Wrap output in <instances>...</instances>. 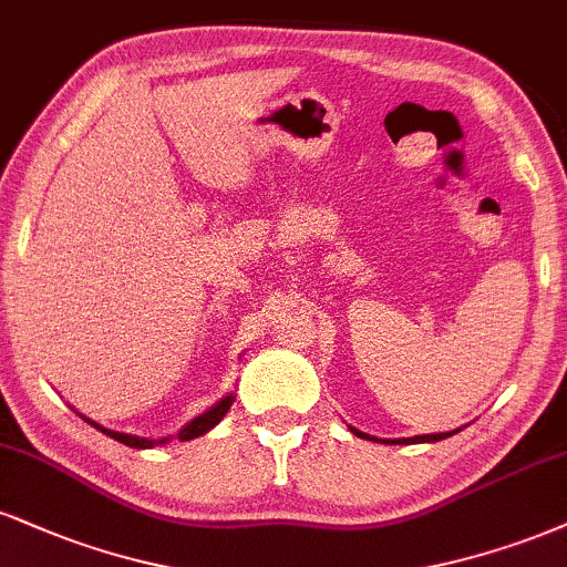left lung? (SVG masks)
<instances>
[{
  "mask_svg": "<svg viewBox=\"0 0 567 567\" xmlns=\"http://www.w3.org/2000/svg\"><path fill=\"white\" fill-rule=\"evenodd\" d=\"M349 431H352L354 436L368 439V442H381V444H431V442H442V439H446V436H454V433L463 431V429H454L446 433H423V436H410V439H375V436H370V433L358 431L354 425H349Z\"/></svg>",
  "mask_w": 567,
  "mask_h": 567,
  "instance_id": "1",
  "label": "left lung"
}]
</instances>
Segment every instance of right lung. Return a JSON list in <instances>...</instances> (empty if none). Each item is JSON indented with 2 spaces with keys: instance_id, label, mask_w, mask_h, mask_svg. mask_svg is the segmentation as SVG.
I'll return each instance as SVG.
<instances>
[{
  "instance_id": "1",
  "label": "right lung",
  "mask_w": 567,
  "mask_h": 567,
  "mask_svg": "<svg viewBox=\"0 0 567 567\" xmlns=\"http://www.w3.org/2000/svg\"><path fill=\"white\" fill-rule=\"evenodd\" d=\"M230 404H234V394H226V396H223L220 402H215L213 408L202 412V415L192 417V421H188V423L184 425V429H181V431L176 433V439H181V442H188V439L205 436L207 431H213L215 425H218V423L223 421V417H226V412L230 410ZM79 415H81V412H79ZM81 417H83V421H86L89 425H94L96 431H102L104 436L115 439V442H121V444H125V446H134V450H152V446H157V444H167V442H171V436H163V439L134 436V433H123V431L104 429V425H100L96 421H91V417H86V415H81Z\"/></svg>"
}]
</instances>
